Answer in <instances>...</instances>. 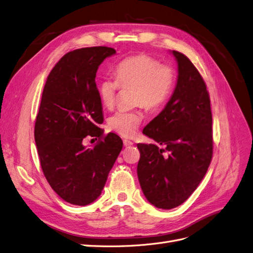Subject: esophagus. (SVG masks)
<instances>
[{"label": "esophagus", "mask_w": 253, "mask_h": 253, "mask_svg": "<svg viewBox=\"0 0 253 253\" xmlns=\"http://www.w3.org/2000/svg\"><path fill=\"white\" fill-rule=\"evenodd\" d=\"M123 144H124V146H131L132 145V142L130 140H123Z\"/></svg>", "instance_id": "obj_1"}]
</instances>
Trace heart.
<instances>
[{
	"label": "heart",
	"instance_id": "obj_1",
	"mask_svg": "<svg viewBox=\"0 0 253 253\" xmlns=\"http://www.w3.org/2000/svg\"><path fill=\"white\" fill-rule=\"evenodd\" d=\"M115 79L104 78L98 84L102 104L110 109L115 105L118 91L132 89V105L147 110H157L170 96L176 84V71L170 64H161L146 54L127 57L114 70ZM143 121L139 110L120 111L108 119L112 131L124 138H131Z\"/></svg>",
	"mask_w": 253,
	"mask_h": 253
}]
</instances>
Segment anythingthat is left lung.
<instances>
[{
  "mask_svg": "<svg viewBox=\"0 0 253 253\" xmlns=\"http://www.w3.org/2000/svg\"><path fill=\"white\" fill-rule=\"evenodd\" d=\"M178 62L174 93L161 113L143 129L155 144L139 143L138 177L151 205L163 210L183 204L204 179L213 155L210 95L203 76L187 57L172 50ZM168 151L169 156L163 157Z\"/></svg>",
  "mask_w": 253,
  "mask_h": 253,
  "instance_id": "obj_1",
  "label": "left lung"
}]
</instances>
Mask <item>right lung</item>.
Here are the masks:
<instances>
[{"instance_id": "obj_1", "label": "right lung", "mask_w": 253, "mask_h": 253, "mask_svg": "<svg viewBox=\"0 0 253 253\" xmlns=\"http://www.w3.org/2000/svg\"><path fill=\"white\" fill-rule=\"evenodd\" d=\"M113 54L115 49L108 46L67 53L43 89L35 123L41 169L50 187L72 205L86 206L99 196L123 147L119 135L99 128L104 118L96 72ZM88 135L99 138L91 150L82 145Z\"/></svg>"}]
</instances>
